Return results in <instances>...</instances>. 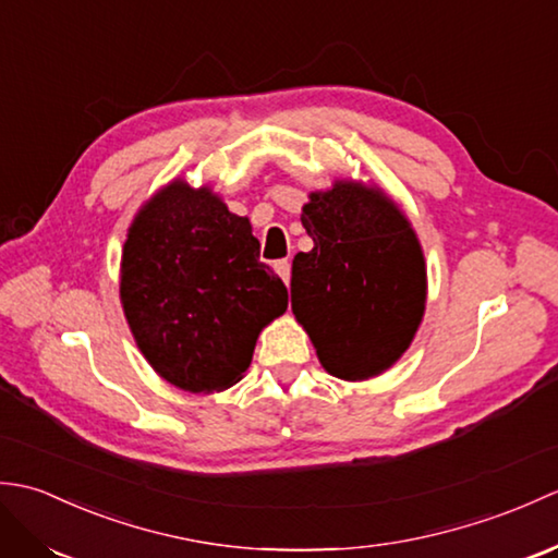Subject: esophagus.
I'll list each match as a JSON object with an SVG mask.
<instances>
[{
  "label": "esophagus",
  "mask_w": 558,
  "mask_h": 558,
  "mask_svg": "<svg viewBox=\"0 0 558 558\" xmlns=\"http://www.w3.org/2000/svg\"><path fill=\"white\" fill-rule=\"evenodd\" d=\"M276 270H278V276H280L282 280L290 282V276H292V266H290V260H288V258L278 260V264H276Z\"/></svg>",
  "instance_id": "1"
}]
</instances>
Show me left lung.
I'll list each match as a JSON object with an SVG mask.
<instances>
[{
    "mask_svg": "<svg viewBox=\"0 0 558 558\" xmlns=\"http://www.w3.org/2000/svg\"><path fill=\"white\" fill-rule=\"evenodd\" d=\"M302 225L312 252L292 260V312L318 360L338 378L388 369L424 314L426 272L417 236L381 192L338 182L312 194Z\"/></svg>",
    "mask_w": 558,
    "mask_h": 558,
    "instance_id": "1",
    "label": "left lung"
}]
</instances>
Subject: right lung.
<instances>
[{
	"label": "right lung",
	"mask_w": 558,
	"mask_h": 558,
	"mask_svg": "<svg viewBox=\"0 0 558 558\" xmlns=\"http://www.w3.org/2000/svg\"><path fill=\"white\" fill-rule=\"evenodd\" d=\"M246 218L208 189L174 182L150 198L122 254V304L153 369L192 393L225 390L252 364L288 288L258 258Z\"/></svg>",
	"instance_id": "1"
}]
</instances>
